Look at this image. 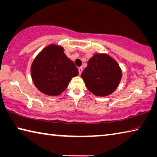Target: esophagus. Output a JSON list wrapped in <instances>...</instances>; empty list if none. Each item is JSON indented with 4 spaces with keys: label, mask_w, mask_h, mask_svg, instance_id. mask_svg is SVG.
I'll return each mask as SVG.
<instances>
[{
    "label": "esophagus",
    "mask_w": 157,
    "mask_h": 157,
    "mask_svg": "<svg viewBox=\"0 0 157 157\" xmlns=\"http://www.w3.org/2000/svg\"><path fill=\"white\" fill-rule=\"evenodd\" d=\"M82 71H83V68H82V67H80V68H78V71H79V74L81 75L82 73Z\"/></svg>",
    "instance_id": "1"
}]
</instances>
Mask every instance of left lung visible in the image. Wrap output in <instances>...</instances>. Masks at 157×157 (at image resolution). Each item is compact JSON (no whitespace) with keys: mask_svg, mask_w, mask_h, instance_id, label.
Returning <instances> with one entry per match:
<instances>
[{"mask_svg":"<svg viewBox=\"0 0 157 157\" xmlns=\"http://www.w3.org/2000/svg\"><path fill=\"white\" fill-rule=\"evenodd\" d=\"M118 63L106 54H96L88 61L81 77L86 87L98 96L111 94L117 87L121 79Z\"/></svg>","mask_w":157,"mask_h":157,"instance_id":"1","label":"left lung"}]
</instances>
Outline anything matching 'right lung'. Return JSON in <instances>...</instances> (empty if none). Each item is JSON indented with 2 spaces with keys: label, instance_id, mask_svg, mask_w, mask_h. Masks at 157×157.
I'll list each match as a JSON object with an SVG mask.
<instances>
[{
  "label": "right lung",
  "instance_id": "add662e5",
  "mask_svg": "<svg viewBox=\"0 0 157 157\" xmlns=\"http://www.w3.org/2000/svg\"><path fill=\"white\" fill-rule=\"evenodd\" d=\"M31 72L36 87L49 96L61 94L72 78L79 74L73 62L63 53V47L55 44L45 47L36 56Z\"/></svg>",
  "mask_w": 157,
  "mask_h": 157
}]
</instances>
